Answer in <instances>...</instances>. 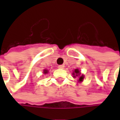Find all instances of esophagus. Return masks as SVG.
<instances>
[{"label": "esophagus", "instance_id": "34e87169", "mask_svg": "<svg viewBox=\"0 0 120 120\" xmlns=\"http://www.w3.org/2000/svg\"><path fill=\"white\" fill-rule=\"evenodd\" d=\"M58 68H59V69H64V65H58Z\"/></svg>", "mask_w": 120, "mask_h": 120}]
</instances>
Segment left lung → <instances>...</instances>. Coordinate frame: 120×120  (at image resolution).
Here are the masks:
<instances>
[{
  "instance_id": "8db88e82",
  "label": "left lung",
  "mask_w": 120,
  "mask_h": 120,
  "mask_svg": "<svg viewBox=\"0 0 120 120\" xmlns=\"http://www.w3.org/2000/svg\"><path fill=\"white\" fill-rule=\"evenodd\" d=\"M73 75H74V77H76V76H80L81 75L80 73V71H79V70L78 69H75V71L73 72ZM83 76L82 75L80 76V78H79V82H82V81H83Z\"/></svg>"
}]
</instances>
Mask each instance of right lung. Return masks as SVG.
<instances>
[{"label":"right lung","instance_id":"obj_1","mask_svg":"<svg viewBox=\"0 0 120 120\" xmlns=\"http://www.w3.org/2000/svg\"><path fill=\"white\" fill-rule=\"evenodd\" d=\"M48 73V71L46 70V69H45V70H44V74H46V73Z\"/></svg>","mask_w":120,"mask_h":120}]
</instances>
